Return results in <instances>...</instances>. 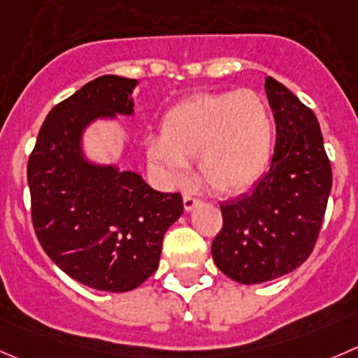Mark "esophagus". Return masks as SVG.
I'll return each mask as SVG.
<instances>
[{"label": "esophagus", "mask_w": 358, "mask_h": 358, "mask_svg": "<svg viewBox=\"0 0 358 358\" xmlns=\"http://www.w3.org/2000/svg\"><path fill=\"white\" fill-rule=\"evenodd\" d=\"M182 203H185V209H186V210H192V209H195L196 206H199L200 200L196 199V196L185 195V199H182Z\"/></svg>", "instance_id": "34e87169"}]
</instances>
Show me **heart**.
<instances>
[{
    "instance_id": "1",
    "label": "heart",
    "mask_w": 358,
    "mask_h": 358,
    "mask_svg": "<svg viewBox=\"0 0 358 358\" xmlns=\"http://www.w3.org/2000/svg\"><path fill=\"white\" fill-rule=\"evenodd\" d=\"M274 115L253 90L200 93L165 112L162 135L145 138L151 165L182 182L199 156L202 181L221 195H237L262 179L274 151Z\"/></svg>"
}]
</instances>
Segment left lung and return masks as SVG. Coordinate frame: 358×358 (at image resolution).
Masks as SVG:
<instances>
[{"mask_svg":"<svg viewBox=\"0 0 358 358\" xmlns=\"http://www.w3.org/2000/svg\"><path fill=\"white\" fill-rule=\"evenodd\" d=\"M265 93L275 121L271 169L253 192L221 203L223 227L210 246L217 268L243 285L271 281L308 260L332 188L315 112L272 77Z\"/></svg>","mask_w":358,"mask_h":358,"instance_id":"1","label":"left lung"}]
</instances>
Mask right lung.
<instances>
[{
  "label": "right lung",
  "instance_id": "add662e5",
  "mask_svg": "<svg viewBox=\"0 0 358 358\" xmlns=\"http://www.w3.org/2000/svg\"><path fill=\"white\" fill-rule=\"evenodd\" d=\"M135 79L101 75L47 114L28 162L31 220L50 260L101 292H130L158 268L163 236L182 214L181 193L138 173L94 165L83 152L90 122L134 114Z\"/></svg>",
  "mask_w": 358,
  "mask_h": 358
}]
</instances>
